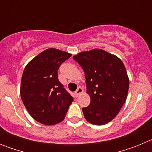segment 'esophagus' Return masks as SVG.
Returning a JSON list of instances; mask_svg holds the SVG:
<instances>
[{
	"label": "esophagus",
	"mask_w": 152,
	"mask_h": 152,
	"mask_svg": "<svg viewBox=\"0 0 152 152\" xmlns=\"http://www.w3.org/2000/svg\"><path fill=\"white\" fill-rule=\"evenodd\" d=\"M83 92H84V90L80 88V87H79V88L77 89V91H75V94L77 95V96H79V95L81 94Z\"/></svg>",
	"instance_id": "34e87169"
}]
</instances>
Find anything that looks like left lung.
<instances>
[{
    "instance_id": "1",
    "label": "left lung",
    "mask_w": 152,
    "mask_h": 152,
    "mask_svg": "<svg viewBox=\"0 0 152 152\" xmlns=\"http://www.w3.org/2000/svg\"><path fill=\"white\" fill-rule=\"evenodd\" d=\"M85 74L87 94L91 103L82 109L91 124L101 126L112 121L128 95L129 80L120 58L100 49L84 51L73 56Z\"/></svg>"
}]
</instances>
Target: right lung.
Wrapping results in <instances>:
<instances>
[{
  "label": "right lung",
  "instance_id": "add662e5",
  "mask_svg": "<svg viewBox=\"0 0 152 152\" xmlns=\"http://www.w3.org/2000/svg\"><path fill=\"white\" fill-rule=\"evenodd\" d=\"M72 54L50 48L31 60L24 68L20 96L30 116L49 126L64 120L73 97L58 80V70Z\"/></svg>",
  "mask_w": 152,
  "mask_h": 152
}]
</instances>
